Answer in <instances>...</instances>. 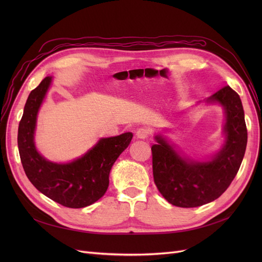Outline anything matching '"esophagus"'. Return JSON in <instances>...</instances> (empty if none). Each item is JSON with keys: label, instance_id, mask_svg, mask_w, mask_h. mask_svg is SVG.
<instances>
[{"label": "esophagus", "instance_id": "34e87169", "mask_svg": "<svg viewBox=\"0 0 262 262\" xmlns=\"http://www.w3.org/2000/svg\"><path fill=\"white\" fill-rule=\"evenodd\" d=\"M137 138L140 139V140H145L148 138L149 136V130L147 128H140L138 131H137Z\"/></svg>", "mask_w": 262, "mask_h": 262}]
</instances>
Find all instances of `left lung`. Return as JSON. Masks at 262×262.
Instances as JSON below:
<instances>
[{"mask_svg":"<svg viewBox=\"0 0 262 262\" xmlns=\"http://www.w3.org/2000/svg\"><path fill=\"white\" fill-rule=\"evenodd\" d=\"M205 101L219 102L225 112V143L210 161L182 157L161 136L150 148L155 185L176 207L195 208L217 199L237 175L245 155L247 128L239 95L227 85Z\"/></svg>","mask_w":262,"mask_h":262,"instance_id":"8db88e82","label":"left lung"}]
</instances>
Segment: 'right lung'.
Returning a JSON list of instances; mask_svg holds the SVG:
<instances>
[{
  "instance_id": "add662e5",
  "label": "right lung",
  "mask_w": 262,
  "mask_h": 262,
  "mask_svg": "<svg viewBox=\"0 0 262 262\" xmlns=\"http://www.w3.org/2000/svg\"><path fill=\"white\" fill-rule=\"evenodd\" d=\"M47 76L31 91L18 125L17 143L23 168L39 191L63 207L80 209L91 205L105 194L113 165L132 140L131 132L100 139L98 143L77 160L58 164L38 153L34 134L37 115L51 84Z\"/></svg>"
}]
</instances>
